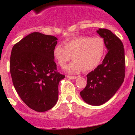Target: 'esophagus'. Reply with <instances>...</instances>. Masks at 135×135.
Masks as SVG:
<instances>
[{
	"label": "esophagus",
	"mask_w": 135,
	"mask_h": 135,
	"mask_svg": "<svg viewBox=\"0 0 135 135\" xmlns=\"http://www.w3.org/2000/svg\"><path fill=\"white\" fill-rule=\"evenodd\" d=\"M66 78L70 79V80H75V79L77 78L76 76H66Z\"/></svg>",
	"instance_id": "esophagus-1"
}]
</instances>
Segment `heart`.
<instances>
[{
	"mask_svg": "<svg viewBox=\"0 0 135 135\" xmlns=\"http://www.w3.org/2000/svg\"><path fill=\"white\" fill-rule=\"evenodd\" d=\"M105 51L103 38L81 35L64 42V47L57 45L53 50V56L61 66L63 67L72 58L74 61L66 66L65 71L76 74L84 69L89 71L95 69L101 61Z\"/></svg>",
	"mask_w": 135,
	"mask_h": 135,
	"instance_id": "heart-1",
	"label": "heart"
}]
</instances>
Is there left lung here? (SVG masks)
<instances>
[{"label": "left lung", "mask_w": 135, "mask_h": 135, "mask_svg": "<svg viewBox=\"0 0 135 135\" xmlns=\"http://www.w3.org/2000/svg\"><path fill=\"white\" fill-rule=\"evenodd\" d=\"M97 32L104 40L107 54L103 62L87 75V85L80 92L84 101L100 106L109 100L119 89L125 78V53L120 39L110 30L99 28Z\"/></svg>", "instance_id": "obj_1"}]
</instances>
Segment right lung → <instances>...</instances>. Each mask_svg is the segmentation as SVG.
Instances as JSON below:
<instances>
[{"label": "right lung", "mask_w": 135, "mask_h": 135, "mask_svg": "<svg viewBox=\"0 0 135 135\" xmlns=\"http://www.w3.org/2000/svg\"><path fill=\"white\" fill-rule=\"evenodd\" d=\"M57 38L35 32L12 47L9 69L12 82L21 100L31 109L46 112L58 100V85L65 75L56 72L53 50Z\"/></svg>", "instance_id": "add662e5"}]
</instances>
